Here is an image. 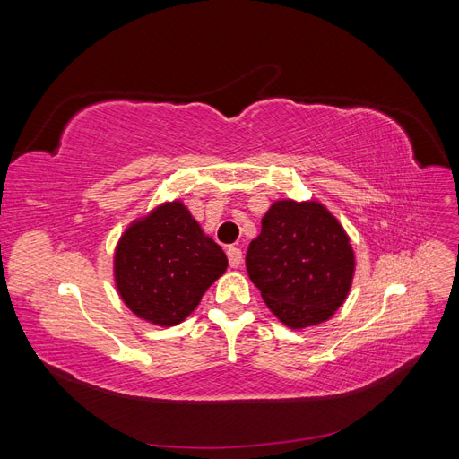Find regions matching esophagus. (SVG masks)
I'll return each instance as SVG.
<instances>
[{"label": "esophagus", "instance_id": "34e87169", "mask_svg": "<svg viewBox=\"0 0 459 459\" xmlns=\"http://www.w3.org/2000/svg\"><path fill=\"white\" fill-rule=\"evenodd\" d=\"M228 260H230V266H231V268H239L241 262H243L241 248L230 247V248H228Z\"/></svg>", "mask_w": 459, "mask_h": 459}]
</instances>
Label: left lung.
Here are the masks:
<instances>
[{"instance_id":"1","label":"left lung","mask_w":459,"mask_h":459,"mask_svg":"<svg viewBox=\"0 0 459 459\" xmlns=\"http://www.w3.org/2000/svg\"><path fill=\"white\" fill-rule=\"evenodd\" d=\"M245 262L264 302L290 329L317 325L335 314L356 266L349 235L316 201L273 203Z\"/></svg>"}]
</instances>
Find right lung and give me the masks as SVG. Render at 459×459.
<instances>
[{
    "instance_id": "1",
    "label": "right lung",
    "mask_w": 459,
    "mask_h": 459,
    "mask_svg": "<svg viewBox=\"0 0 459 459\" xmlns=\"http://www.w3.org/2000/svg\"><path fill=\"white\" fill-rule=\"evenodd\" d=\"M226 268L224 251L179 201L134 221L115 253L118 295L137 317L162 327L184 322Z\"/></svg>"
}]
</instances>
